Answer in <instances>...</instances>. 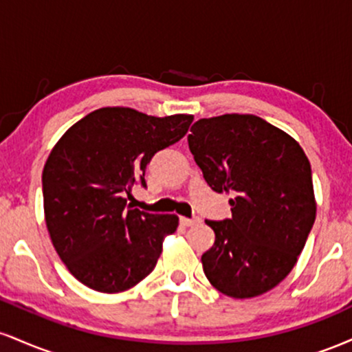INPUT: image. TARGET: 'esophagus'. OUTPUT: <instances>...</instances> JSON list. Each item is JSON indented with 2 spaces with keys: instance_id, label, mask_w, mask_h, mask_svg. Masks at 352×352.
I'll return each mask as SVG.
<instances>
[{
  "instance_id": "34e87169",
  "label": "esophagus",
  "mask_w": 352,
  "mask_h": 352,
  "mask_svg": "<svg viewBox=\"0 0 352 352\" xmlns=\"http://www.w3.org/2000/svg\"><path fill=\"white\" fill-rule=\"evenodd\" d=\"M200 221V218H187V217H182L180 218V223L184 227H192V225H197Z\"/></svg>"
}]
</instances>
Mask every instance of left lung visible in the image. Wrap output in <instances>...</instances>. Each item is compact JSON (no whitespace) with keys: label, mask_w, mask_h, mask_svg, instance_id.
<instances>
[{"label":"left lung","mask_w":352,"mask_h":352,"mask_svg":"<svg viewBox=\"0 0 352 352\" xmlns=\"http://www.w3.org/2000/svg\"><path fill=\"white\" fill-rule=\"evenodd\" d=\"M188 147L213 192L232 193V218L205 220L215 243L201 254L213 288L260 296L288 276L316 218L311 165L301 145L252 114L200 119Z\"/></svg>","instance_id":"1"}]
</instances>
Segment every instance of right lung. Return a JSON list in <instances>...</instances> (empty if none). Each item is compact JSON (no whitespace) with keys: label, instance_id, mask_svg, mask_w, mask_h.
Segmentation results:
<instances>
[{"label":"right lung","instance_id":"add662e5","mask_svg":"<svg viewBox=\"0 0 352 352\" xmlns=\"http://www.w3.org/2000/svg\"><path fill=\"white\" fill-rule=\"evenodd\" d=\"M193 116H147L102 107L78 120L52 147L43 170L44 220L72 276L100 293H120L155 268L179 217L140 212L125 193L153 153L179 142Z\"/></svg>","mask_w":352,"mask_h":352}]
</instances>
